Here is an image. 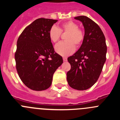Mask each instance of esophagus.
<instances>
[{
    "instance_id": "34e87169",
    "label": "esophagus",
    "mask_w": 120,
    "mask_h": 120,
    "mask_svg": "<svg viewBox=\"0 0 120 120\" xmlns=\"http://www.w3.org/2000/svg\"><path fill=\"white\" fill-rule=\"evenodd\" d=\"M63 61H67V57H63Z\"/></svg>"
}]
</instances>
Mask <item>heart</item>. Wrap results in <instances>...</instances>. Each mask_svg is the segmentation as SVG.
Masks as SVG:
<instances>
[{
	"label": "heart",
	"instance_id": "heart-1",
	"mask_svg": "<svg viewBox=\"0 0 120 120\" xmlns=\"http://www.w3.org/2000/svg\"><path fill=\"white\" fill-rule=\"evenodd\" d=\"M61 33H68L65 37V42H61L56 45L55 51L59 55L67 56L74 52L75 45L79 47L84 40V33L79 28V25L75 22L68 21L62 23L58 28L53 26L49 31V38L52 42L57 43L61 38Z\"/></svg>",
	"mask_w": 120,
	"mask_h": 120
}]
</instances>
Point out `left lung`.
<instances>
[{
	"mask_svg": "<svg viewBox=\"0 0 120 120\" xmlns=\"http://www.w3.org/2000/svg\"><path fill=\"white\" fill-rule=\"evenodd\" d=\"M82 23L84 40L79 49L68 58L71 69L67 73L68 85L73 89L86 90L98 80L106 61L105 37L98 24L84 15L75 17Z\"/></svg>",
	"mask_w": 120,
	"mask_h": 120,
	"instance_id": "obj_1",
	"label": "left lung"
}]
</instances>
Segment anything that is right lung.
Returning a JSON list of instances; mask_svg holds the SVG:
<instances>
[{
    "label": "right lung",
    "instance_id": "add662e5",
    "mask_svg": "<svg viewBox=\"0 0 120 120\" xmlns=\"http://www.w3.org/2000/svg\"><path fill=\"white\" fill-rule=\"evenodd\" d=\"M57 22L44 18L37 19L18 38L15 53L18 75L27 87L34 91L49 88L54 73L63 63L49 36L50 29Z\"/></svg>",
    "mask_w": 120,
    "mask_h": 120
}]
</instances>
